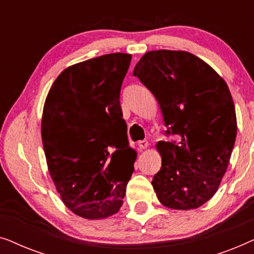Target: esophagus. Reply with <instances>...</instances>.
<instances>
[{
  "instance_id": "esophagus-1",
  "label": "esophagus",
  "mask_w": 254,
  "mask_h": 254,
  "mask_svg": "<svg viewBox=\"0 0 254 254\" xmlns=\"http://www.w3.org/2000/svg\"><path fill=\"white\" fill-rule=\"evenodd\" d=\"M137 145H138V148H140L141 150H142V149H145V148L148 147V145H149V142H148L147 140L138 141V142H137Z\"/></svg>"
}]
</instances>
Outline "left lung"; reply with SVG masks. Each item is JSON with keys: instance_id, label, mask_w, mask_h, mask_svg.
I'll list each match as a JSON object with an SVG mask.
<instances>
[{"instance_id": "8db88e82", "label": "left lung", "mask_w": 254, "mask_h": 254, "mask_svg": "<svg viewBox=\"0 0 254 254\" xmlns=\"http://www.w3.org/2000/svg\"><path fill=\"white\" fill-rule=\"evenodd\" d=\"M134 76L155 96L166 127L179 141H159L161 170L152 179L158 200L189 210L216 193L237 135L235 105L224 79L210 65L184 51H151Z\"/></svg>"}]
</instances>
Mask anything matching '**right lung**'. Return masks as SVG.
<instances>
[{
  "instance_id": "1",
  "label": "right lung",
  "mask_w": 254,
  "mask_h": 254,
  "mask_svg": "<svg viewBox=\"0 0 254 254\" xmlns=\"http://www.w3.org/2000/svg\"><path fill=\"white\" fill-rule=\"evenodd\" d=\"M130 54L112 53L64 69L45 102L41 137L48 171L72 213L99 220L118 213L134 172L120 90Z\"/></svg>"
}]
</instances>
